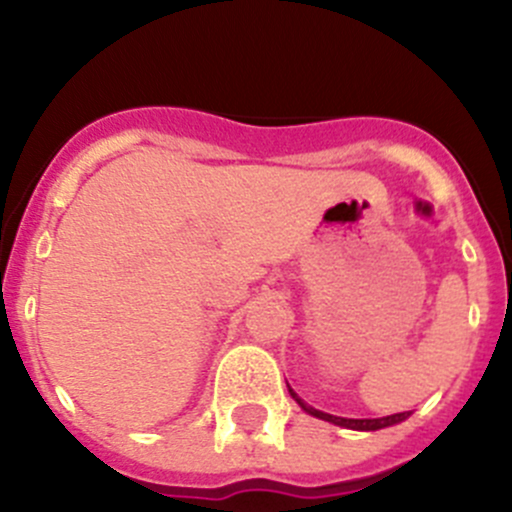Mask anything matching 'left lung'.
<instances>
[{"mask_svg": "<svg viewBox=\"0 0 512 512\" xmlns=\"http://www.w3.org/2000/svg\"><path fill=\"white\" fill-rule=\"evenodd\" d=\"M287 389H289V386H287ZM289 396H292V399L297 401L299 406H302V411H307L309 416H314V418H322V421H329V423H334V426L352 428V431H379V428H386V426H396V423L406 421V418L411 416V411H404V414H394V416H384V418H342V416L324 414V411H319V409H314V406L304 404V401L299 399V396L294 394L292 389H289Z\"/></svg>", "mask_w": 512, "mask_h": 512, "instance_id": "8db88e82", "label": "left lung"}]
</instances>
